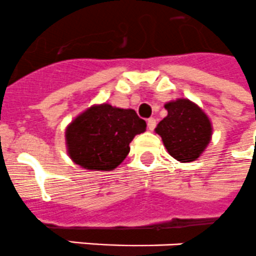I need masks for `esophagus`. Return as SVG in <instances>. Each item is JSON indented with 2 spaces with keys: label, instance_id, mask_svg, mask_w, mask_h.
I'll return each instance as SVG.
<instances>
[{
  "label": "esophagus",
  "instance_id": "34e87169",
  "mask_svg": "<svg viewBox=\"0 0 256 256\" xmlns=\"http://www.w3.org/2000/svg\"><path fill=\"white\" fill-rule=\"evenodd\" d=\"M147 128L148 130H154V128H156V120L154 118H148V121H147Z\"/></svg>",
  "mask_w": 256,
  "mask_h": 256
}]
</instances>
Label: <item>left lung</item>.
Here are the masks:
<instances>
[{"label": "left lung", "instance_id": "obj_1", "mask_svg": "<svg viewBox=\"0 0 256 256\" xmlns=\"http://www.w3.org/2000/svg\"><path fill=\"white\" fill-rule=\"evenodd\" d=\"M168 116L158 122L154 132L162 139L169 154L181 162L199 158L212 138L208 116L188 98L165 104Z\"/></svg>", "mask_w": 256, "mask_h": 256}]
</instances>
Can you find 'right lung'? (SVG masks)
<instances>
[{"instance_id": "add662e5", "label": "right lung", "mask_w": 256, "mask_h": 256, "mask_svg": "<svg viewBox=\"0 0 256 256\" xmlns=\"http://www.w3.org/2000/svg\"><path fill=\"white\" fill-rule=\"evenodd\" d=\"M146 128L144 120L132 109L92 105L66 128L68 154L88 170H113L128 154L135 135L144 132Z\"/></svg>"}]
</instances>
